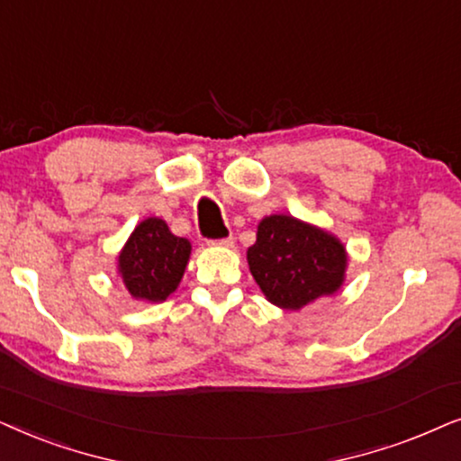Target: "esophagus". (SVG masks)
<instances>
[{
    "label": "esophagus",
    "mask_w": 461,
    "mask_h": 461,
    "mask_svg": "<svg viewBox=\"0 0 461 461\" xmlns=\"http://www.w3.org/2000/svg\"><path fill=\"white\" fill-rule=\"evenodd\" d=\"M211 244H221V247H231V244H234V236H225V238H219V240H211Z\"/></svg>",
    "instance_id": "obj_1"
}]
</instances>
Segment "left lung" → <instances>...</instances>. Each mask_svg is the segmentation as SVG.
<instances>
[{
	"mask_svg": "<svg viewBox=\"0 0 461 461\" xmlns=\"http://www.w3.org/2000/svg\"><path fill=\"white\" fill-rule=\"evenodd\" d=\"M247 259L263 294L285 310H299L335 293L348 263L337 238L286 214L261 221Z\"/></svg>",
	"mask_w": 461,
	"mask_h": 461,
	"instance_id": "left-lung-1",
	"label": "left lung"
}]
</instances>
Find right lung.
Instances as JSON below:
<instances>
[{"label":"right lung","instance_id":"1","mask_svg":"<svg viewBox=\"0 0 461 461\" xmlns=\"http://www.w3.org/2000/svg\"><path fill=\"white\" fill-rule=\"evenodd\" d=\"M189 250L192 244L175 236L162 219H145L120 253V274L128 293L145 302H164L181 282Z\"/></svg>","mask_w":461,"mask_h":461}]
</instances>
